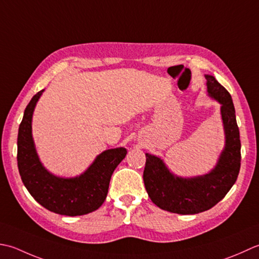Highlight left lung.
Returning a JSON list of instances; mask_svg holds the SVG:
<instances>
[{
    "mask_svg": "<svg viewBox=\"0 0 259 259\" xmlns=\"http://www.w3.org/2000/svg\"><path fill=\"white\" fill-rule=\"evenodd\" d=\"M208 94L221 104L226 144L217 165L208 174L180 178L172 174L163 161L146 153L143 180L147 194L157 207L179 214H194L209 210L223 200L234 186L240 170V136L235 107L228 91L205 75Z\"/></svg>",
    "mask_w": 259,
    "mask_h": 259,
    "instance_id": "obj_1",
    "label": "left lung"
}]
</instances>
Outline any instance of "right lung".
I'll return each mask as SVG.
<instances>
[{"label":"right lung","mask_w":259,"mask_h":259,"mask_svg":"<svg viewBox=\"0 0 259 259\" xmlns=\"http://www.w3.org/2000/svg\"><path fill=\"white\" fill-rule=\"evenodd\" d=\"M44 91L36 93L24 110L18 134V167L22 182L42 207L63 215H82L97 210L107 197L112 174L126 156V149L106 150L76 178H58L42 165L32 139L33 110Z\"/></svg>","instance_id":"right-lung-1"}]
</instances>
